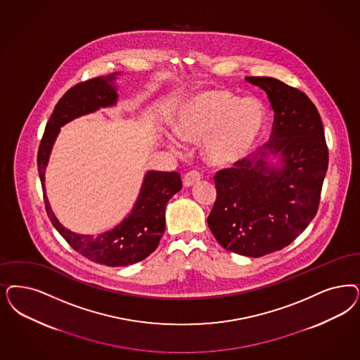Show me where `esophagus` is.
I'll list each match as a JSON object with an SVG mask.
<instances>
[{
  "label": "esophagus",
  "instance_id": "1",
  "mask_svg": "<svg viewBox=\"0 0 360 360\" xmlns=\"http://www.w3.org/2000/svg\"><path fill=\"white\" fill-rule=\"evenodd\" d=\"M200 181V174L198 172H188L184 176V185L186 187L194 186L195 184H198Z\"/></svg>",
  "mask_w": 360,
  "mask_h": 360
}]
</instances>
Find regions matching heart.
I'll return each mask as SVG.
<instances>
[{"instance_id": "heart-1", "label": "heart", "mask_w": 360, "mask_h": 360, "mask_svg": "<svg viewBox=\"0 0 360 360\" xmlns=\"http://www.w3.org/2000/svg\"><path fill=\"white\" fill-rule=\"evenodd\" d=\"M266 129V112L255 97L239 98L227 90H207L185 101L173 130L187 142L203 141L214 167H231L257 149Z\"/></svg>"}]
</instances>
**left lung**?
<instances>
[{
    "instance_id": "obj_1",
    "label": "left lung",
    "mask_w": 360,
    "mask_h": 360,
    "mask_svg": "<svg viewBox=\"0 0 360 360\" xmlns=\"http://www.w3.org/2000/svg\"><path fill=\"white\" fill-rule=\"evenodd\" d=\"M246 81L266 91L273 131L258 157L215 174L207 224L222 248L258 258L288 246L316 215L328 150L321 115L303 91L271 77Z\"/></svg>"
}]
</instances>
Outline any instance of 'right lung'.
<instances>
[{
    "label": "right lung",
    "mask_w": 360,
    "mask_h": 360,
    "mask_svg": "<svg viewBox=\"0 0 360 360\" xmlns=\"http://www.w3.org/2000/svg\"><path fill=\"white\" fill-rule=\"evenodd\" d=\"M118 73L78 84L63 94L45 127L38 149V174L50 222L77 252L87 259L110 267H122L143 261L158 248L165 233V212L169 199L182 188L181 175L150 170L145 174L138 198L121 224L98 236L77 234L57 219L50 207L45 188V172L56 138L63 124L102 108L117 105L115 78Z\"/></svg>",
    "instance_id": "right-lung-1"
}]
</instances>
